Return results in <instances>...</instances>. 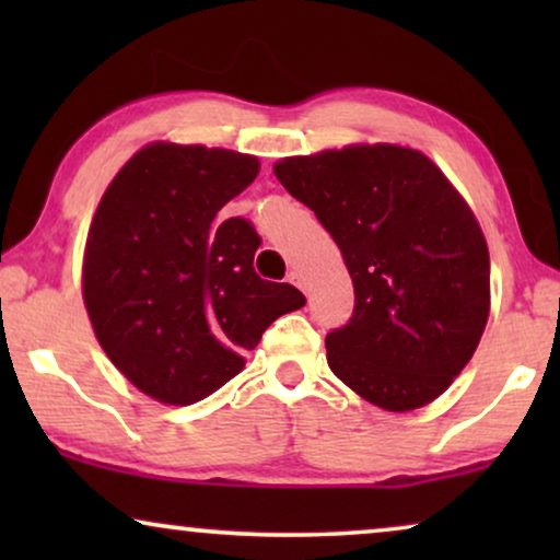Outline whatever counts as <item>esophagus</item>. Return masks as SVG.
Segmentation results:
<instances>
[{"label":"esophagus","mask_w":560,"mask_h":560,"mask_svg":"<svg viewBox=\"0 0 560 560\" xmlns=\"http://www.w3.org/2000/svg\"><path fill=\"white\" fill-rule=\"evenodd\" d=\"M288 282H293V285H298L301 290H305V282H303V278H301V272L290 270V275H288Z\"/></svg>","instance_id":"obj_1"}]
</instances>
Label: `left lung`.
<instances>
[{
  "mask_svg": "<svg viewBox=\"0 0 560 560\" xmlns=\"http://www.w3.org/2000/svg\"><path fill=\"white\" fill-rule=\"evenodd\" d=\"M278 180L341 249L354 316L326 336L343 385L389 412L418 410L469 364L489 318V249L439 165L393 142L282 158Z\"/></svg>",
  "mask_w": 560,
  "mask_h": 560,
  "instance_id": "obj_1",
  "label": "left lung"
}]
</instances>
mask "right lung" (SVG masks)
I'll use <instances>...</instances> for the list:
<instances>
[{"instance_id": "obj_1", "label": "right lung", "mask_w": 560, "mask_h": 560, "mask_svg": "<svg viewBox=\"0 0 560 560\" xmlns=\"http://www.w3.org/2000/svg\"><path fill=\"white\" fill-rule=\"evenodd\" d=\"M259 160L150 142L114 175L91 219L81 290L96 341L152 400L194 405L244 370V351L305 298L257 278L259 236L219 211Z\"/></svg>"}]
</instances>
